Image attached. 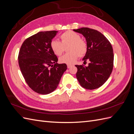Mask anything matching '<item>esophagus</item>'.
<instances>
[{
	"instance_id": "obj_1",
	"label": "esophagus",
	"mask_w": 134,
	"mask_h": 134,
	"mask_svg": "<svg viewBox=\"0 0 134 134\" xmlns=\"http://www.w3.org/2000/svg\"><path fill=\"white\" fill-rule=\"evenodd\" d=\"M72 65H69V64H67V68H70Z\"/></svg>"
}]
</instances>
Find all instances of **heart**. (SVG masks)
Returning <instances> with one entry per match:
<instances>
[{
	"label": "heart",
	"instance_id": "1",
	"mask_svg": "<svg viewBox=\"0 0 134 134\" xmlns=\"http://www.w3.org/2000/svg\"><path fill=\"white\" fill-rule=\"evenodd\" d=\"M61 42L52 40L50 43V47L54 53L62 55L65 51V47H68V53L59 58L60 63L71 65L78 59L83 57L88 50L87 42L82 39L81 36L72 31H67L60 35Z\"/></svg>",
	"mask_w": 134,
	"mask_h": 134
}]
</instances>
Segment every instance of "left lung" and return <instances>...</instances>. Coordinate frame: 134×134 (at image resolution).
<instances>
[{"label": "left lung", "mask_w": 134, "mask_h": 134, "mask_svg": "<svg viewBox=\"0 0 134 134\" xmlns=\"http://www.w3.org/2000/svg\"><path fill=\"white\" fill-rule=\"evenodd\" d=\"M74 31L86 38L88 50L83 60L90 61L88 66L78 65L76 77L80 85L87 90H95L101 87L110 76L113 67V48L111 43L100 32L83 27Z\"/></svg>", "instance_id": "left-lung-1"}]
</instances>
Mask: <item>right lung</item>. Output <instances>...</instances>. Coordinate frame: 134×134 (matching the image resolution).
<instances>
[{
	"mask_svg": "<svg viewBox=\"0 0 134 134\" xmlns=\"http://www.w3.org/2000/svg\"><path fill=\"white\" fill-rule=\"evenodd\" d=\"M57 32L44 31L32 35L23 42L19 52L18 64L24 79L38 94H47L55 91L67 69L66 64L57 63L58 59L50 47Z\"/></svg>",
	"mask_w": 134,
	"mask_h": 134,
	"instance_id": "add662e5",
	"label": "right lung"
}]
</instances>
